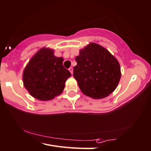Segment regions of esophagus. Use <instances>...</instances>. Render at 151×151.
I'll list each match as a JSON object with an SVG mask.
<instances>
[{
	"instance_id": "34e87169",
	"label": "esophagus",
	"mask_w": 151,
	"mask_h": 151,
	"mask_svg": "<svg viewBox=\"0 0 151 151\" xmlns=\"http://www.w3.org/2000/svg\"><path fill=\"white\" fill-rule=\"evenodd\" d=\"M68 70H69L70 72V73L73 75V68L72 67H70L69 68H68Z\"/></svg>"
}]
</instances>
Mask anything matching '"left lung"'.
<instances>
[{
    "instance_id": "left-lung-1",
    "label": "left lung",
    "mask_w": 151,
    "mask_h": 151,
    "mask_svg": "<svg viewBox=\"0 0 151 151\" xmlns=\"http://www.w3.org/2000/svg\"><path fill=\"white\" fill-rule=\"evenodd\" d=\"M73 76L81 92L93 99L106 98L113 92L121 78L118 61L108 49L90 43L80 49Z\"/></svg>"
}]
</instances>
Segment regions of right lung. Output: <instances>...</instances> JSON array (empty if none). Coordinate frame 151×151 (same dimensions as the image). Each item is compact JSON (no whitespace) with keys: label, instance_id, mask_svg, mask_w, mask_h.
<instances>
[{"label":"right lung","instance_id":"obj_1","mask_svg":"<svg viewBox=\"0 0 151 151\" xmlns=\"http://www.w3.org/2000/svg\"><path fill=\"white\" fill-rule=\"evenodd\" d=\"M63 58L54 55V50L41 48L24 68L23 83L29 94L35 99L48 101L63 91L65 82L71 76L63 65Z\"/></svg>","mask_w":151,"mask_h":151}]
</instances>
